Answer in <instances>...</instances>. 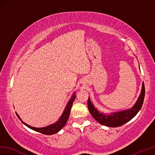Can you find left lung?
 <instances>
[{
    "label": "left lung",
    "instance_id": "left-lung-1",
    "mask_svg": "<svg viewBox=\"0 0 155 155\" xmlns=\"http://www.w3.org/2000/svg\"><path fill=\"white\" fill-rule=\"evenodd\" d=\"M145 94V85H144V82H143L140 95L134 106L131 108L116 111V112H111L109 114L102 113V111H100L97 109L94 104L92 103L90 97H88V107L92 116L99 124L107 127H116L126 124L127 122L130 121L137 114L142 107Z\"/></svg>",
    "mask_w": 155,
    "mask_h": 155
}]
</instances>
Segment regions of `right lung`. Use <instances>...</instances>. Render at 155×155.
<instances>
[{"label": "right lung", "instance_id": "1", "mask_svg": "<svg viewBox=\"0 0 155 155\" xmlns=\"http://www.w3.org/2000/svg\"><path fill=\"white\" fill-rule=\"evenodd\" d=\"M75 93L76 92H74L73 94V96H71V99L69 100V102H68L65 108L64 109L62 114H61V116L58 119V120H57L56 122H55L54 124H50V125H48V126H45L44 127H35L30 126V125H28L27 124H26L25 122H24L22 120H21L20 116H18V114L16 112V116L20 119V120L21 121V123H23L25 125H26V126H27L29 128H30L31 129H32V130L35 131L39 132V133H41V134H45V135L55 134H56V133L59 132L61 129H62L64 126V125H65V124L67 123L68 118H69L70 113H71L72 105H73L74 100L75 98H76Z\"/></svg>", "mask_w": 155, "mask_h": 155}]
</instances>
